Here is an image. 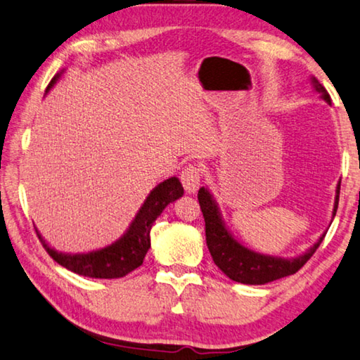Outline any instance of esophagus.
Masks as SVG:
<instances>
[{
	"label": "esophagus",
	"instance_id": "esophagus-1",
	"mask_svg": "<svg viewBox=\"0 0 360 360\" xmlns=\"http://www.w3.org/2000/svg\"><path fill=\"white\" fill-rule=\"evenodd\" d=\"M200 181H202L200 167L189 163L186 168H182L181 182H182V186H184L186 192H189V193L195 192L198 189V186H200Z\"/></svg>",
	"mask_w": 360,
	"mask_h": 360
}]
</instances>
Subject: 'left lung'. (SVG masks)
Returning <instances> with one entry per match:
<instances>
[{"instance_id":"8db88e82","label":"left lung","mask_w":360,"mask_h":360,"mask_svg":"<svg viewBox=\"0 0 360 360\" xmlns=\"http://www.w3.org/2000/svg\"><path fill=\"white\" fill-rule=\"evenodd\" d=\"M312 84L316 91L322 94V98L327 102H332L330 94L327 93L317 78H312ZM340 202V184L336 189V200H335V210L333 214H336ZM198 203H200V210L203 213L205 219V236H207V245L213 258L214 264L226 274L232 281L248 283V285H262L277 278L292 276V274L298 272L311 256L316 253L319 245L322 243L323 236L321 237L309 252L303 256H298L295 259H282L274 258V256H264L259 253H255L252 250L242 247L233 237L227 232L224 222L221 219V214L218 207L210 195V192L202 187L198 191Z\"/></svg>"}]
</instances>
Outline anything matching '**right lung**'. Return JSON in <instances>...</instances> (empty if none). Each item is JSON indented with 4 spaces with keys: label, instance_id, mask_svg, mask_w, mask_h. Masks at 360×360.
I'll use <instances>...</instances> for the list:
<instances>
[{
    "label": "right lung",
    "instance_id": "1",
    "mask_svg": "<svg viewBox=\"0 0 360 360\" xmlns=\"http://www.w3.org/2000/svg\"><path fill=\"white\" fill-rule=\"evenodd\" d=\"M56 79L57 77L51 79L48 89L56 83ZM182 193H184V189H182L178 178H169L163 181L147 197V200L141 207L139 213L136 214L134 221L131 222L128 232L115 243L98 250V252L82 255L57 253L54 248H51L43 240L39 233H37V236L51 258L56 262H59L60 266L67 267L68 271L93 278L124 277L131 271L138 269L142 264V261H144L147 252H149L150 229L153 221L158 218L160 213H162L168 203L174 202Z\"/></svg>",
    "mask_w": 360,
    "mask_h": 360
}]
</instances>
